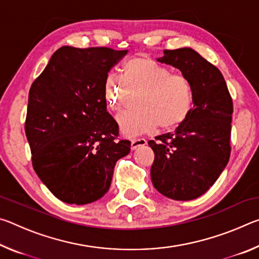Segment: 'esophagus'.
<instances>
[{
	"mask_svg": "<svg viewBox=\"0 0 259 259\" xmlns=\"http://www.w3.org/2000/svg\"><path fill=\"white\" fill-rule=\"evenodd\" d=\"M146 140L144 138H135L131 140V150H137L138 147L146 145Z\"/></svg>",
	"mask_w": 259,
	"mask_h": 259,
	"instance_id": "obj_1",
	"label": "esophagus"
}]
</instances>
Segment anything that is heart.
Instances as JSON below:
<instances>
[{"mask_svg":"<svg viewBox=\"0 0 259 259\" xmlns=\"http://www.w3.org/2000/svg\"><path fill=\"white\" fill-rule=\"evenodd\" d=\"M138 96L136 111L116 117L121 134L135 137L154 131H171L185 122L194 105L193 87L185 74L171 69L150 57L136 56L121 67V80L109 73L104 81V98L107 107L120 112L130 97Z\"/></svg>","mask_w":259,"mask_h":259,"instance_id":"obj_1","label":"heart"}]
</instances>
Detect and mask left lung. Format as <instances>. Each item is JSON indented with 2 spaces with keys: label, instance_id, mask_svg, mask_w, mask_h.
Wrapping results in <instances>:
<instances>
[{
  "label": "left lung",
  "instance_id": "left-lung-1",
  "mask_svg": "<svg viewBox=\"0 0 259 259\" xmlns=\"http://www.w3.org/2000/svg\"><path fill=\"white\" fill-rule=\"evenodd\" d=\"M163 54L157 61L190 78L194 105L174 134L148 142L154 152L151 179L162 195L188 201L204 194L230 160L233 103L221 71L198 52L182 48Z\"/></svg>",
  "mask_w": 259,
  "mask_h": 259
}]
</instances>
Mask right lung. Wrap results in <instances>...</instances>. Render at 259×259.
I'll return each instance as SVG.
<instances>
[{"mask_svg": "<svg viewBox=\"0 0 259 259\" xmlns=\"http://www.w3.org/2000/svg\"><path fill=\"white\" fill-rule=\"evenodd\" d=\"M126 52L61 47L30 87L25 133L33 168L63 202L103 198L116 161L129 154L104 98L105 77Z\"/></svg>", "mask_w": 259, "mask_h": 259, "instance_id": "add662e5", "label": "right lung"}]
</instances>
